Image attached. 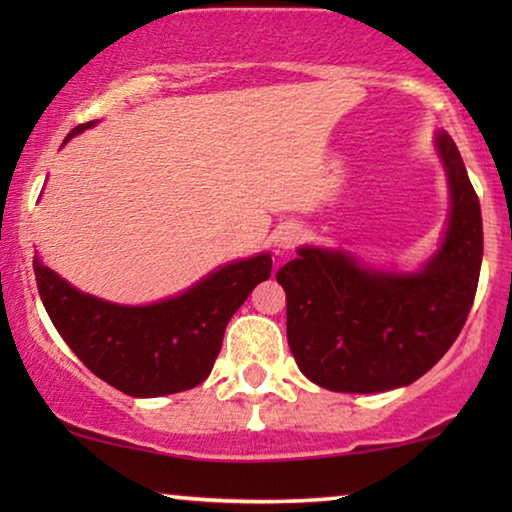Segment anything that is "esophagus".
I'll use <instances>...</instances> for the list:
<instances>
[{
	"label": "esophagus",
	"mask_w": 512,
	"mask_h": 512,
	"mask_svg": "<svg viewBox=\"0 0 512 512\" xmlns=\"http://www.w3.org/2000/svg\"><path fill=\"white\" fill-rule=\"evenodd\" d=\"M300 240H303V230H300L298 226H284V228H279V233L275 237V244L279 249L289 251V249L296 247Z\"/></svg>",
	"instance_id": "obj_1"
}]
</instances>
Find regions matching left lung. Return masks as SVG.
Segmentation results:
<instances>
[{
  "label": "left lung",
  "mask_w": 512,
  "mask_h": 512,
  "mask_svg": "<svg viewBox=\"0 0 512 512\" xmlns=\"http://www.w3.org/2000/svg\"><path fill=\"white\" fill-rule=\"evenodd\" d=\"M450 179L443 247L415 275L366 268L317 247L277 272L286 293V338L307 380L345 394L405 387L452 347L471 312L482 263L480 200L450 135H438Z\"/></svg>",
  "instance_id": "8db88e82"
}]
</instances>
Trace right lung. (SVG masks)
<instances>
[{
    "instance_id": "right-lung-1",
    "label": "right lung",
    "mask_w": 512,
    "mask_h": 512,
    "mask_svg": "<svg viewBox=\"0 0 512 512\" xmlns=\"http://www.w3.org/2000/svg\"><path fill=\"white\" fill-rule=\"evenodd\" d=\"M95 121L81 123L62 144ZM270 254L223 265L177 298L128 307L76 291L34 256L39 296L90 373L128 396L153 398L198 387L212 373L233 314L270 277Z\"/></svg>"
}]
</instances>
